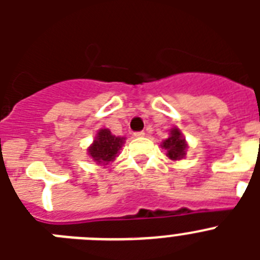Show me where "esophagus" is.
Instances as JSON below:
<instances>
[{
    "instance_id": "34e87169",
    "label": "esophagus",
    "mask_w": 260,
    "mask_h": 260,
    "mask_svg": "<svg viewBox=\"0 0 260 260\" xmlns=\"http://www.w3.org/2000/svg\"><path fill=\"white\" fill-rule=\"evenodd\" d=\"M144 135H146V133H144V132L134 133V137H137V138H142V137H144Z\"/></svg>"
}]
</instances>
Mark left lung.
<instances>
[{
    "label": "left lung",
    "mask_w": 260,
    "mask_h": 260,
    "mask_svg": "<svg viewBox=\"0 0 260 260\" xmlns=\"http://www.w3.org/2000/svg\"><path fill=\"white\" fill-rule=\"evenodd\" d=\"M161 147L167 150V156L171 158L172 161H178L182 157H185L187 143H186L180 128L173 127L171 128L169 138L162 141Z\"/></svg>",
    "instance_id": "left-lung-1"
}]
</instances>
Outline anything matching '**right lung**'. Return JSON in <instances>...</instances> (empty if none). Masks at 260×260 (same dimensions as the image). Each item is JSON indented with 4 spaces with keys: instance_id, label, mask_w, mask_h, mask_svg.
Instances as JSON below:
<instances>
[{
    "instance_id": "right-lung-1",
    "label": "right lung",
    "mask_w": 260,
    "mask_h": 260,
    "mask_svg": "<svg viewBox=\"0 0 260 260\" xmlns=\"http://www.w3.org/2000/svg\"><path fill=\"white\" fill-rule=\"evenodd\" d=\"M126 138L116 137L110 133L109 128L99 130L95 141L88 147V155L98 164L108 165L118 156L119 150L122 148Z\"/></svg>"
}]
</instances>
